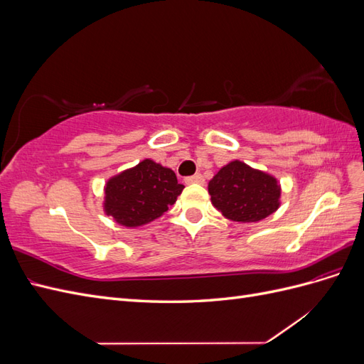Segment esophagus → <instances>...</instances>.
Returning a JSON list of instances; mask_svg holds the SVG:
<instances>
[{
  "mask_svg": "<svg viewBox=\"0 0 364 364\" xmlns=\"http://www.w3.org/2000/svg\"><path fill=\"white\" fill-rule=\"evenodd\" d=\"M185 183H188V185L190 183H200V185H203L205 183V178H203L200 173H197L194 176H190V178H186Z\"/></svg>",
  "mask_w": 364,
  "mask_h": 364,
  "instance_id": "esophagus-1",
  "label": "esophagus"
}]
</instances>
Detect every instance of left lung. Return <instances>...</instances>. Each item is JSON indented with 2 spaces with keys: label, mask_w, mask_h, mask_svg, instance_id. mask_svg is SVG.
<instances>
[{
  "label": "left lung",
  "mask_w": 364,
  "mask_h": 364,
  "mask_svg": "<svg viewBox=\"0 0 364 364\" xmlns=\"http://www.w3.org/2000/svg\"><path fill=\"white\" fill-rule=\"evenodd\" d=\"M211 203L228 220L255 223L281 206V183L274 176L243 161L223 165L208 183Z\"/></svg>",
  "instance_id": "obj_1"
}]
</instances>
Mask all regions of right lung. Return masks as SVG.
Returning a JSON list of instances; mask_svg holds the SVG:
<instances>
[{
  "label": "right lung",
  "instance_id": "obj_1",
  "mask_svg": "<svg viewBox=\"0 0 364 364\" xmlns=\"http://www.w3.org/2000/svg\"><path fill=\"white\" fill-rule=\"evenodd\" d=\"M183 188L171 168L144 159L107 179L103 211L118 225L135 229L167 213Z\"/></svg>",
  "mask_w": 364,
  "mask_h": 364
}]
</instances>
